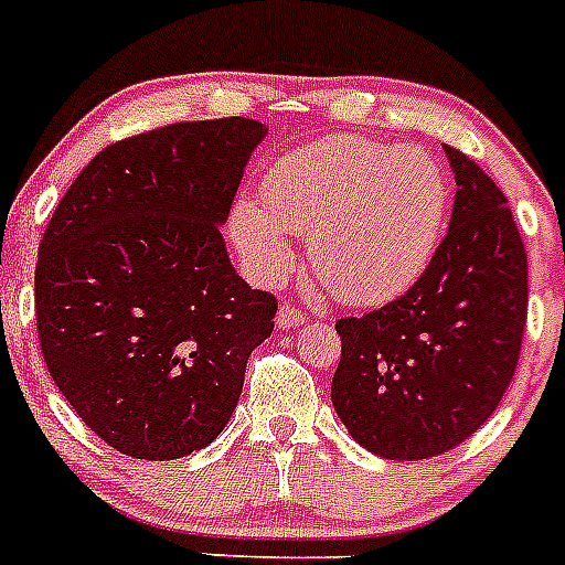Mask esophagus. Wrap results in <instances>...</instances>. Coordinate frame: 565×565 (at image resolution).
<instances>
[{"instance_id": "34e87169", "label": "esophagus", "mask_w": 565, "mask_h": 565, "mask_svg": "<svg viewBox=\"0 0 565 565\" xmlns=\"http://www.w3.org/2000/svg\"><path fill=\"white\" fill-rule=\"evenodd\" d=\"M299 326H306V313L294 306H279V313H277L279 331H294V328Z\"/></svg>"}]
</instances>
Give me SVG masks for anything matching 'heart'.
<instances>
[{
  "label": "heart",
  "mask_w": 565,
  "mask_h": 565,
  "mask_svg": "<svg viewBox=\"0 0 565 565\" xmlns=\"http://www.w3.org/2000/svg\"><path fill=\"white\" fill-rule=\"evenodd\" d=\"M447 217V183L430 152L328 135L279 158L259 206L232 209V239L254 277L291 271V237H308L322 286L344 306L398 297L430 266Z\"/></svg>",
  "instance_id": "1"
}]
</instances>
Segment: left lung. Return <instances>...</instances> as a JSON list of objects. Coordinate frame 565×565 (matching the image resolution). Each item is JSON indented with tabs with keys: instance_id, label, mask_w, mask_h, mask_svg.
Wrapping results in <instances>:
<instances>
[{
	"instance_id": "left-lung-1",
	"label": "left lung",
	"mask_w": 565,
	"mask_h": 565,
	"mask_svg": "<svg viewBox=\"0 0 565 565\" xmlns=\"http://www.w3.org/2000/svg\"><path fill=\"white\" fill-rule=\"evenodd\" d=\"M456 174L447 237L416 286L337 322L331 402L351 438L387 461L441 456L501 404L526 326V252L501 189L444 147Z\"/></svg>"
}]
</instances>
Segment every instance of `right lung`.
<instances>
[{
  "instance_id": "add662e5",
  "label": "right lung",
  "mask_w": 565,
  "mask_h": 565,
  "mask_svg": "<svg viewBox=\"0 0 565 565\" xmlns=\"http://www.w3.org/2000/svg\"><path fill=\"white\" fill-rule=\"evenodd\" d=\"M268 135L252 118L189 121L109 143L39 246L47 371L124 456L174 461L232 418L277 299L234 271L221 226Z\"/></svg>"
}]
</instances>
